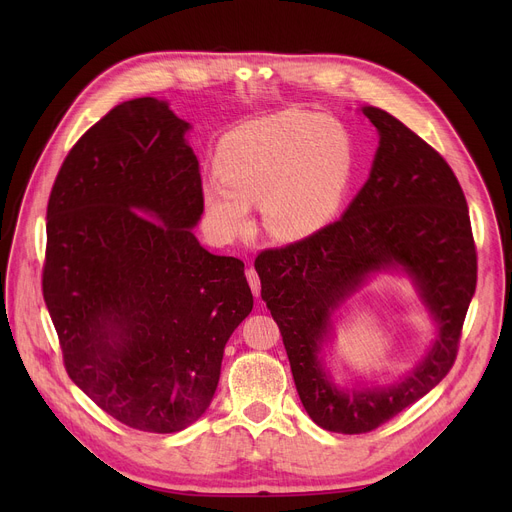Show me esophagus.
Segmentation results:
<instances>
[{"label":"esophagus","mask_w":512,"mask_h":512,"mask_svg":"<svg viewBox=\"0 0 512 512\" xmlns=\"http://www.w3.org/2000/svg\"><path fill=\"white\" fill-rule=\"evenodd\" d=\"M245 275H247V281H249V285H251V291L259 298V296H261V281H259L257 271H255L253 267H249V269L245 271Z\"/></svg>","instance_id":"obj_1"}]
</instances>
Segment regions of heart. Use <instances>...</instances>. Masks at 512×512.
I'll return each instance as SVG.
<instances>
[{
	"label": "heart",
	"instance_id": "heart-1",
	"mask_svg": "<svg viewBox=\"0 0 512 512\" xmlns=\"http://www.w3.org/2000/svg\"><path fill=\"white\" fill-rule=\"evenodd\" d=\"M352 137L332 119L304 111L269 115L227 133L218 145L221 178L204 184L212 223L227 237L249 227L251 204L263 202L267 231L300 241L336 216L352 174Z\"/></svg>",
	"mask_w": 512,
	"mask_h": 512
}]
</instances>
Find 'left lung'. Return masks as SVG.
<instances>
[{"label": "left lung", "mask_w": 512, "mask_h": 512, "mask_svg": "<svg viewBox=\"0 0 512 512\" xmlns=\"http://www.w3.org/2000/svg\"><path fill=\"white\" fill-rule=\"evenodd\" d=\"M362 113L379 131V150L342 218L255 259L261 298L279 326L308 415L348 435L387 423L450 373L478 271L466 196L448 162L387 111ZM397 264L434 316L436 342L399 384L344 392L317 358L329 318L371 272Z\"/></svg>", "instance_id": "1"}]
</instances>
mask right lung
Segmentation results:
<instances>
[{
  "label": "right lung",
  "mask_w": 512,
  "mask_h": 512,
  "mask_svg": "<svg viewBox=\"0 0 512 512\" xmlns=\"http://www.w3.org/2000/svg\"><path fill=\"white\" fill-rule=\"evenodd\" d=\"M190 123L166 101L113 107L68 152L46 210L42 294L64 369L105 413L154 433L194 423L251 314L245 263L208 253Z\"/></svg>",
  "instance_id": "add662e5"
}]
</instances>
